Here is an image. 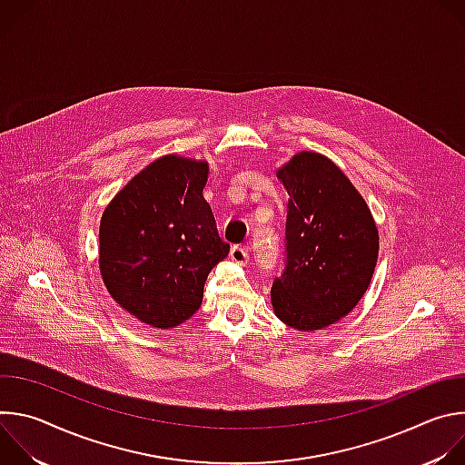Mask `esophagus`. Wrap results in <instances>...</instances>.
Returning <instances> with one entry per match:
<instances>
[{
  "label": "esophagus",
  "mask_w": 465,
  "mask_h": 465,
  "mask_svg": "<svg viewBox=\"0 0 465 465\" xmlns=\"http://www.w3.org/2000/svg\"><path fill=\"white\" fill-rule=\"evenodd\" d=\"M230 259L237 264H246L250 261V253H248V248L244 246H233L230 250Z\"/></svg>",
  "instance_id": "1"
}]
</instances>
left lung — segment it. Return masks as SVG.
Wrapping results in <instances>:
<instances>
[{"instance_id":"obj_1","label":"left lung","mask_w":465,"mask_h":465,"mask_svg":"<svg viewBox=\"0 0 465 465\" xmlns=\"http://www.w3.org/2000/svg\"><path fill=\"white\" fill-rule=\"evenodd\" d=\"M278 178L289 193L283 272L271 298L276 316L316 331L346 316L366 292L379 235L361 193L322 154L300 153Z\"/></svg>"}]
</instances>
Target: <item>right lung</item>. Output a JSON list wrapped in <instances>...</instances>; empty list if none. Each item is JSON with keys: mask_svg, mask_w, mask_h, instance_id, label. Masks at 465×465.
<instances>
[{"mask_svg": "<svg viewBox=\"0 0 465 465\" xmlns=\"http://www.w3.org/2000/svg\"><path fill=\"white\" fill-rule=\"evenodd\" d=\"M208 163L163 156L132 178L101 219L99 267L112 298L158 329L203 303L208 274L230 244L203 191Z\"/></svg>", "mask_w": 465, "mask_h": 465, "instance_id": "obj_1", "label": "right lung"}]
</instances>
